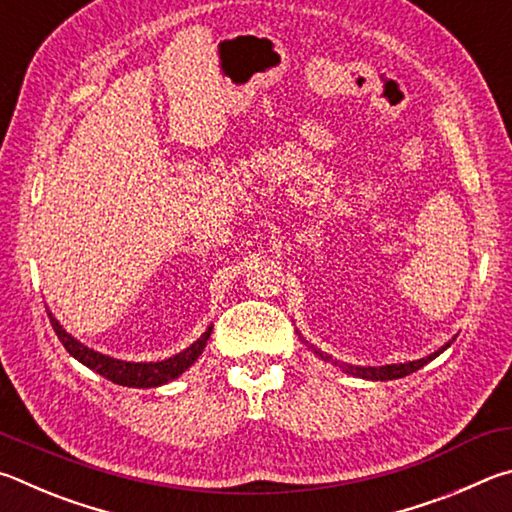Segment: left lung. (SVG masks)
Listing matches in <instances>:
<instances>
[{
    "instance_id": "obj_1",
    "label": "left lung",
    "mask_w": 512,
    "mask_h": 512,
    "mask_svg": "<svg viewBox=\"0 0 512 512\" xmlns=\"http://www.w3.org/2000/svg\"><path fill=\"white\" fill-rule=\"evenodd\" d=\"M297 333H299V330H297ZM299 337H301V333H299ZM454 339H456V337H454ZM454 339H452V342H454ZM301 342H303V344H308L306 339H303V337H301ZM452 342H447L445 346L438 348V351H434L432 355L423 357V360L405 362V364H384V366H355V364L337 362V360H333V357H330V355L317 351L315 346H310V348H312V353H315L317 357H321V360H324V362H330V364H335V366H339V369H342V371H344V373H348V375H355V378H362V380H373V382H378V380H380V382H387V380L405 378V375L414 373V371H418V369H423V366H425L427 362L436 360L438 355H441L443 351H447V348L452 346Z\"/></svg>"
}]
</instances>
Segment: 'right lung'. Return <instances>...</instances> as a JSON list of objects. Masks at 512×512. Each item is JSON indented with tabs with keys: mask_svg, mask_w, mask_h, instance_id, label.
I'll use <instances>...</instances> for the list:
<instances>
[{
	"mask_svg": "<svg viewBox=\"0 0 512 512\" xmlns=\"http://www.w3.org/2000/svg\"><path fill=\"white\" fill-rule=\"evenodd\" d=\"M49 321L53 330H56L58 339L62 346L67 348V353L78 360L87 369H92L94 373L103 375L105 380H110L114 384H121V387H132V389H155L161 387V384L173 382L179 378L184 371L191 369V366L197 362V357L202 355L206 348V342L213 333V324L204 330L200 339H195L191 346H186L184 351H179L177 355L168 357V360H157V362H125V360H116V357L103 355L89 348L85 344H80L76 337H71L65 328L60 326V321L53 317V312L47 310Z\"/></svg>",
	"mask_w": 512,
	"mask_h": 512,
	"instance_id": "1",
	"label": "right lung"
}]
</instances>
